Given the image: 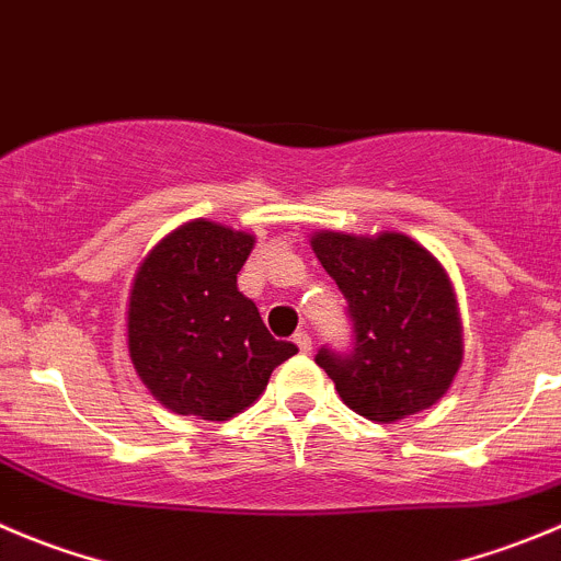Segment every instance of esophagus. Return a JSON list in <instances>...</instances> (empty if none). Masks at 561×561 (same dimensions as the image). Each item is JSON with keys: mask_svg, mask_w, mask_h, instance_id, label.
Masks as SVG:
<instances>
[{"mask_svg": "<svg viewBox=\"0 0 561 561\" xmlns=\"http://www.w3.org/2000/svg\"><path fill=\"white\" fill-rule=\"evenodd\" d=\"M293 343L298 345V352H301V354H310L312 352V337L307 332H296V334H293Z\"/></svg>", "mask_w": 561, "mask_h": 561, "instance_id": "obj_1", "label": "esophagus"}]
</instances>
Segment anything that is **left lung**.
<instances>
[{"label": "left lung", "mask_w": 561, "mask_h": 561, "mask_svg": "<svg viewBox=\"0 0 561 561\" xmlns=\"http://www.w3.org/2000/svg\"><path fill=\"white\" fill-rule=\"evenodd\" d=\"M310 243L354 323L352 352L316 357L343 404L376 423L437 404L465 352L457 296L437 256L401 232H318Z\"/></svg>", "instance_id": "left-lung-1"}]
</instances>
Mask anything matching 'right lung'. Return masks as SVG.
<instances>
[{
    "label": "right lung",
    "instance_id": "right-lung-1",
    "mask_svg": "<svg viewBox=\"0 0 561 561\" xmlns=\"http://www.w3.org/2000/svg\"><path fill=\"white\" fill-rule=\"evenodd\" d=\"M251 249L254 234L196 218L165 234L135 274L129 357L151 396L176 415L229 421L298 352L265 329L238 290Z\"/></svg>",
    "mask_w": 561,
    "mask_h": 561
}]
</instances>
